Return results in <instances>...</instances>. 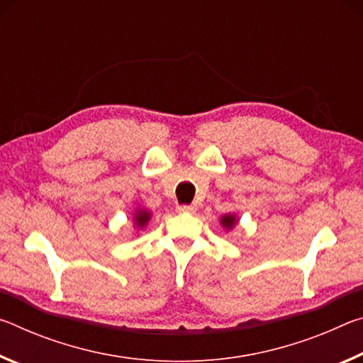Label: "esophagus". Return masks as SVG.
I'll return each mask as SVG.
<instances>
[{"mask_svg":"<svg viewBox=\"0 0 363 363\" xmlns=\"http://www.w3.org/2000/svg\"><path fill=\"white\" fill-rule=\"evenodd\" d=\"M176 210H177V213H195L196 206L195 205H177Z\"/></svg>","mask_w":363,"mask_h":363,"instance_id":"34e87169","label":"esophagus"}]
</instances>
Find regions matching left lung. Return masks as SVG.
<instances>
[{"instance_id":"obj_1","label":"left lung","mask_w":363,"mask_h":363,"mask_svg":"<svg viewBox=\"0 0 363 363\" xmlns=\"http://www.w3.org/2000/svg\"><path fill=\"white\" fill-rule=\"evenodd\" d=\"M233 223H235V218H233V216H224V218H223V224H224L225 227H232Z\"/></svg>"}]
</instances>
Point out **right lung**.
I'll return each instance as SVG.
<instances>
[{"label":"right lung","instance_id":"right-lung-1","mask_svg":"<svg viewBox=\"0 0 363 363\" xmlns=\"http://www.w3.org/2000/svg\"><path fill=\"white\" fill-rule=\"evenodd\" d=\"M147 220H149V213H145V211H139L138 213V216H136V223H138V225L139 227H143Z\"/></svg>","mask_w":363,"mask_h":363}]
</instances>
